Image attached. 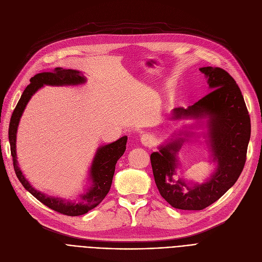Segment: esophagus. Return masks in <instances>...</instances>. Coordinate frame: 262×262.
<instances>
[{"label": "esophagus", "mask_w": 262, "mask_h": 262, "mask_svg": "<svg viewBox=\"0 0 262 262\" xmlns=\"http://www.w3.org/2000/svg\"><path fill=\"white\" fill-rule=\"evenodd\" d=\"M141 142H142L143 145L149 146L150 144L153 143V140H152V138H150V136H148V135H143V136L141 137Z\"/></svg>", "instance_id": "obj_1"}]
</instances>
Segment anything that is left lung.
Masks as SVG:
<instances>
[{"label": "left lung", "instance_id": "left-lung-1", "mask_svg": "<svg viewBox=\"0 0 262 262\" xmlns=\"http://www.w3.org/2000/svg\"><path fill=\"white\" fill-rule=\"evenodd\" d=\"M200 71L208 77L211 91L187 109L174 108L173 118L209 117L212 158L217 169L207 183L191 188L182 180H173L183 139L160 146L159 152L150 155L160 195L172 207L183 210L205 209L235 185L244 168L251 138V118L236 80L221 68L204 67Z\"/></svg>", "mask_w": 262, "mask_h": 262}]
</instances>
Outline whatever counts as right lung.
Wrapping results in <instances>:
<instances>
[{"mask_svg": "<svg viewBox=\"0 0 262 262\" xmlns=\"http://www.w3.org/2000/svg\"><path fill=\"white\" fill-rule=\"evenodd\" d=\"M85 80L86 78L78 71L71 70V69L56 68L54 71L51 72H41L36 74L31 78V84L25 88L15 110H13L8 129V138L10 143V152L13 160V169H15L16 175L20 183L32 195H34L38 201L48 206L49 208L70 216H77L87 213L89 210L95 208L105 199L110 190V187H112L116 163L126 149L127 137L124 136L116 142L99 147L90 170V177L93 185L87 191V193L80 195V201L78 203H64L60 199H53L51 196H47L46 194L35 190L34 188H32L29 182L25 180L20 168L18 167L16 155L17 128L27 102L30 101L32 95L39 88H41L43 85H77L81 84V82H85Z\"/></svg>", "mask_w": 262, "mask_h": 262, "instance_id": "1", "label": "right lung"}]
</instances>
